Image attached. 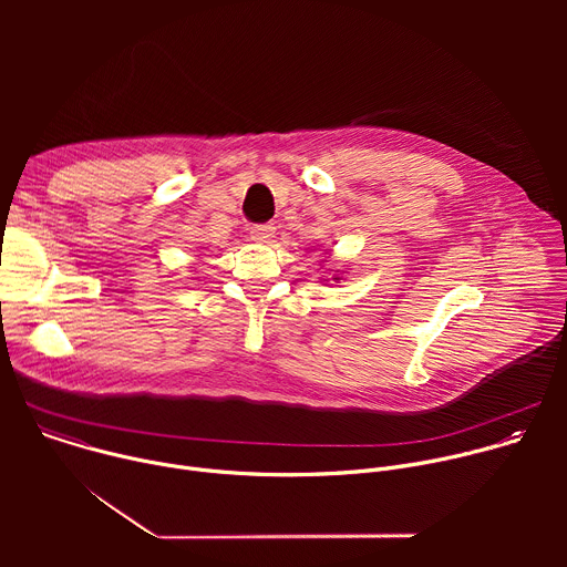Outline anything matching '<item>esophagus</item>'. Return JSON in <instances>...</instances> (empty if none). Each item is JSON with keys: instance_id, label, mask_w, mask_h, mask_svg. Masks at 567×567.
Instances as JSON below:
<instances>
[{"instance_id": "esophagus-1", "label": "esophagus", "mask_w": 567, "mask_h": 567, "mask_svg": "<svg viewBox=\"0 0 567 567\" xmlns=\"http://www.w3.org/2000/svg\"><path fill=\"white\" fill-rule=\"evenodd\" d=\"M274 235H276V226L274 224H254L251 226V239L260 241V245H265V241H271Z\"/></svg>"}]
</instances>
